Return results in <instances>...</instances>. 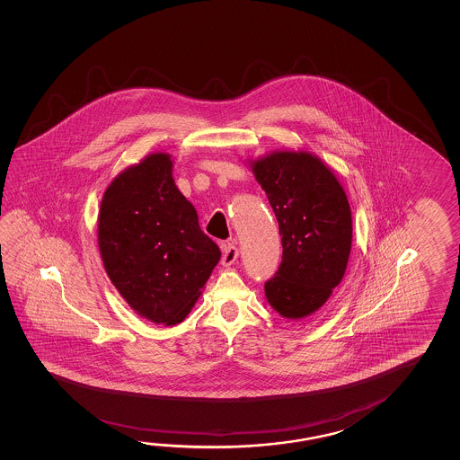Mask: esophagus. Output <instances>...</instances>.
Listing matches in <instances>:
<instances>
[{"label":"esophagus","mask_w":460,"mask_h":460,"mask_svg":"<svg viewBox=\"0 0 460 460\" xmlns=\"http://www.w3.org/2000/svg\"><path fill=\"white\" fill-rule=\"evenodd\" d=\"M221 250H223V256H221L223 266H231L239 258V250L234 243H225Z\"/></svg>","instance_id":"obj_1"}]
</instances>
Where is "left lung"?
I'll return each instance as SVG.
<instances>
[{
    "instance_id": "1",
    "label": "left lung",
    "mask_w": 460,
    "mask_h": 460,
    "mask_svg": "<svg viewBox=\"0 0 460 460\" xmlns=\"http://www.w3.org/2000/svg\"><path fill=\"white\" fill-rule=\"evenodd\" d=\"M282 235V261L264 284L266 300L290 321L313 316L339 286L351 252L347 194L309 152H272L252 164Z\"/></svg>"
}]
</instances>
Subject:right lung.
<instances>
[{"instance_id":"obj_1","label":"right lung","mask_w":460,"mask_h":460,"mask_svg":"<svg viewBox=\"0 0 460 460\" xmlns=\"http://www.w3.org/2000/svg\"><path fill=\"white\" fill-rule=\"evenodd\" d=\"M98 243L119 294L155 324L188 316L221 256L176 188L173 162L164 152L111 182L99 210Z\"/></svg>"}]
</instances>
